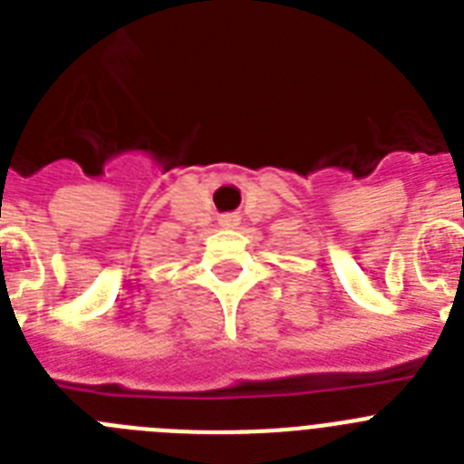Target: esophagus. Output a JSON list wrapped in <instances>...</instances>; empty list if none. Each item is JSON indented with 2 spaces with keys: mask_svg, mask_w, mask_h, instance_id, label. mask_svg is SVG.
Returning <instances> with one entry per match:
<instances>
[{
  "mask_svg": "<svg viewBox=\"0 0 464 464\" xmlns=\"http://www.w3.org/2000/svg\"><path fill=\"white\" fill-rule=\"evenodd\" d=\"M220 227H237L239 225V218H237L235 213H225V216H220Z\"/></svg>",
  "mask_w": 464,
  "mask_h": 464,
  "instance_id": "1",
  "label": "esophagus"
}]
</instances>
